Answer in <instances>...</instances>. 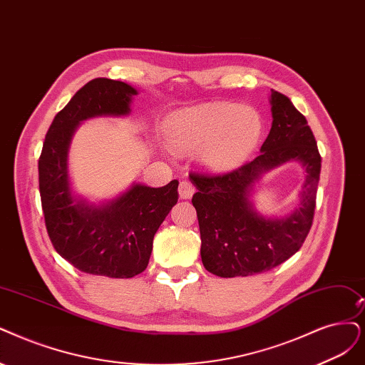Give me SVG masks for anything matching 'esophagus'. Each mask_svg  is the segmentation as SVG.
I'll return each mask as SVG.
<instances>
[{
	"label": "esophagus",
	"instance_id": "obj_1",
	"mask_svg": "<svg viewBox=\"0 0 365 365\" xmlns=\"http://www.w3.org/2000/svg\"><path fill=\"white\" fill-rule=\"evenodd\" d=\"M195 192V186H194V183L191 182V180H182L180 182V185H179V195H180V198H191L192 197V194Z\"/></svg>",
	"mask_w": 365,
	"mask_h": 365
}]
</instances>
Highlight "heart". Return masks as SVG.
<instances>
[{
    "label": "heart",
    "instance_id": "b5f03b06",
    "mask_svg": "<svg viewBox=\"0 0 365 365\" xmlns=\"http://www.w3.org/2000/svg\"><path fill=\"white\" fill-rule=\"evenodd\" d=\"M263 120L252 106L210 102L175 113L168 123V138L178 152L201 148L212 168H232L257 147Z\"/></svg>",
    "mask_w": 365,
    "mask_h": 365
}]
</instances>
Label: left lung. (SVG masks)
Listing matches in <instances>:
<instances>
[{
    "instance_id": "1",
    "label": "left lung",
    "mask_w": 365,
    "mask_h": 365,
    "mask_svg": "<svg viewBox=\"0 0 365 365\" xmlns=\"http://www.w3.org/2000/svg\"><path fill=\"white\" fill-rule=\"evenodd\" d=\"M272 128L262 153L220 174L191 171L192 205L201 237V262L222 278L267 272L302 247L313 225L322 158L307 118L290 99L272 90ZM299 160L307 175L302 205L286 220H266L249 205L250 185L263 171Z\"/></svg>"
}]
</instances>
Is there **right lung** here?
Returning <instances> with one entry per match:
<instances>
[{
  "instance_id": "add662e5",
  "label": "right lung",
  "mask_w": 365,
  "mask_h": 365,
  "mask_svg": "<svg viewBox=\"0 0 365 365\" xmlns=\"http://www.w3.org/2000/svg\"><path fill=\"white\" fill-rule=\"evenodd\" d=\"M137 90L108 78L91 79L53 117L38 158V190L53 248L78 271L132 278L148 264L153 236L178 203V180L162 187L135 185L105 207L76 201L67 178V148L81 120L123 115Z\"/></svg>"
}]
</instances>
